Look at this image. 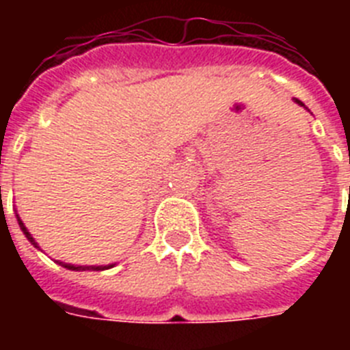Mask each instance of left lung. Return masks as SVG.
<instances>
[{
  "instance_id": "8db88e82",
  "label": "left lung",
  "mask_w": 350,
  "mask_h": 350,
  "mask_svg": "<svg viewBox=\"0 0 350 350\" xmlns=\"http://www.w3.org/2000/svg\"><path fill=\"white\" fill-rule=\"evenodd\" d=\"M294 101H296V103H298V105H301V107H305V105H304V103H301V101H299V100H294ZM349 191H350V189H349Z\"/></svg>"
}]
</instances>
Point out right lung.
<instances>
[{"label":"right lung","mask_w":350,"mask_h":350,"mask_svg":"<svg viewBox=\"0 0 350 350\" xmlns=\"http://www.w3.org/2000/svg\"><path fill=\"white\" fill-rule=\"evenodd\" d=\"M16 216H18V214H16ZM18 224H19V229L23 230V234L27 236V239H29L30 243L34 245V247H38L36 239L32 238V234L27 230V227H25L23 221L19 219V216H18ZM57 263H59L62 267H65V269H70V271H105V269H111V267H114V265H70V263H63V261H57Z\"/></svg>","instance_id":"add662e5"}]
</instances>
